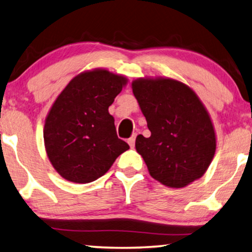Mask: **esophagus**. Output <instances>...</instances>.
I'll return each instance as SVG.
<instances>
[{"label":"esophagus","instance_id":"1","mask_svg":"<svg viewBox=\"0 0 252 252\" xmlns=\"http://www.w3.org/2000/svg\"><path fill=\"white\" fill-rule=\"evenodd\" d=\"M135 137H136V134H133L132 136L129 137L128 140H127V143L129 144V147H134V144H135Z\"/></svg>","mask_w":252,"mask_h":252}]
</instances>
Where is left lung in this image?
Masks as SVG:
<instances>
[{
  "instance_id": "1",
  "label": "left lung",
  "mask_w": 252,
  "mask_h": 252,
  "mask_svg": "<svg viewBox=\"0 0 252 252\" xmlns=\"http://www.w3.org/2000/svg\"><path fill=\"white\" fill-rule=\"evenodd\" d=\"M132 88L151 132L135 141L151 177L171 188L201 178L217 143L211 118L198 96L173 79L140 78Z\"/></svg>"
}]
</instances>
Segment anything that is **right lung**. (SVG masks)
<instances>
[{"label": "right lung", "instance_id": "obj_1", "mask_svg": "<svg viewBox=\"0 0 252 252\" xmlns=\"http://www.w3.org/2000/svg\"><path fill=\"white\" fill-rule=\"evenodd\" d=\"M127 84L106 70L82 72L58 95L43 128L50 163L62 177L88 184L104 175L129 146L117 136L109 106Z\"/></svg>", "mask_w": 252, "mask_h": 252}]
</instances>
